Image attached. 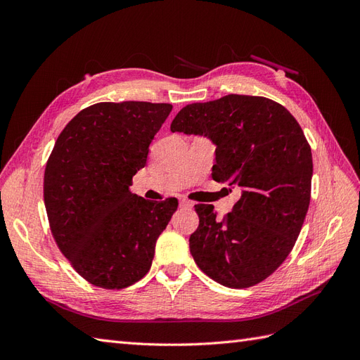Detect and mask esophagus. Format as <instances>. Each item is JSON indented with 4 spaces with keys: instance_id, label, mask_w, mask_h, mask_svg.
Here are the masks:
<instances>
[{
    "instance_id": "obj_1",
    "label": "esophagus",
    "mask_w": 360,
    "mask_h": 360,
    "mask_svg": "<svg viewBox=\"0 0 360 360\" xmlns=\"http://www.w3.org/2000/svg\"><path fill=\"white\" fill-rule=\"evenodd\" d=\"M180 205L181 207H186V209H192V207H193V204L189 200H184V198L180 200Z\"/></svg>"
}]
</instances>
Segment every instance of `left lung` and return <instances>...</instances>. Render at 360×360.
I'll use <instances>...</instances> for the list:
<instances>
[{"mask_svg":"<svg viewBox=\"0 0 360 360\" xmlns=\"http://www.w3.org/2000/svg\"><path fill=\"white\" fill-rule=\"evenodd\" d=\"M171 130L209 138L216 146L213 180L242 191L224 219L212 204L195 205V263L230 288L264 281L291 252L311 200L312 155L296 118L266 97L228 94L186 105Z\"/></svg>","mask_w":360,"mask_h":360,"instance_id":"1","label":"left lung"}]
</instances>
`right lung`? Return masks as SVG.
<instances>
[{
  "mask_svg": "<svg viewBox=\"0 0 360 360\" xmlns=\"http://www.w3.org/2000/svg\"><path fill=\"white\" fill-rule=\"evenodd\" d=\"M172 105L103 102L63 129L45 169L43 197L53 238L73 269L96 287L120 290L143 279L177 198L130 192Z\"/></svg>",
  "mask_w": 360,
  "mask_h": 360,
  "instance_id": "obj_1",
  "label": "right lung"
}]
</instances>
